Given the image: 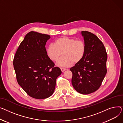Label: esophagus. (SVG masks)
Masks as SVG:
<instances>
[{
  "mask_svg": "<svg viewBox=\"0 0 123 123\" xmlns=\"http://www.w3.org/2000/svg\"><path fill=\"white\" fill-rule=\"evenodd\" d=\"M61 71H62V72H63L64 71H65V70H66V69L64 68H61Z\"/></svg>",
  "mask_w": 123,
  "mask_h": 123,
  "instance_id": "1",
  "label": "esophagus"
}]
</instances>
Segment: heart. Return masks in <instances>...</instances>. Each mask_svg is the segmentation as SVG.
Here are the masks:
<instances>
[{
  "instance_id": "obj_1",
  "label": "heart",
  "mask_w": 123,
  "mask_h": 123,
  "mask_svg": "<svg viewBox=\"0 0 123 123\" xmlns=\"http://www.w3.org/2000/svg\"><path fill=\"white\" fill-rule=\"evenodd\" d=\"M85 49V45L82 41L63 36L56 39L54 44H50L47 47L46 53L50 60L55 62L62 53L63 56L57 62L56 65L68 67L73 63L76 64L82 60Z\"/></svg>"
}]
</instances>
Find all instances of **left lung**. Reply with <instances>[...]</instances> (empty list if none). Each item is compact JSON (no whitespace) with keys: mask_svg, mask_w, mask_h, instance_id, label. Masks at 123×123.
Segmentation results:
<instances>
[{"mask_svg":"<svg viewBox=\"0 0 123 123\" xmlns=\"http://www.w3.org/2000/svg\"><path fill=\"white\" fill-rule=\"evenodd\" d=\"M81 34L85 53L82 60L70 68L73 73L71 83L79 93L88 94L101 85L107 73V54L102 42L96 35L86 31Z\"/></svg>","mask_w":123,"mask_h":123,"instance_id":"left-lung-1","label":"left lung"}]
</instances>
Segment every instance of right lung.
Segmentation results:
<instances>
[{"instance_id": "add662e5", "label": "right lung", "mask_w": 123, "mask_h": 123, "mask_svg": "<svg viewBox=\"0 0 123 123\" xmlns=\"http://www.w3.org/2000/svg\"><path fill=\"white\" fill-rule=\"evenodd\" d=\"M49 35L34 31L26 36L13 60L18 84L30 96L43 99L51 96L61 69L48 56L45 45Z\"/></svg>"}]
</instances>
